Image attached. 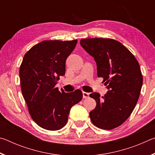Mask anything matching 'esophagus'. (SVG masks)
Returning <instances> with one entry per match:
<instances>
[{
	"label": "esophagus",
	"mask_w": 155,
	"mask_h": 155,
	"mask_svg": "<svg viewBox=\"0 0 155 155\" xmlns=\"http://www.w3.org/2000/svg\"><path fill=\"white\" fill-rule=\"evenodd\" d=\"M89 96H90V94H89V93L85 92V91H83V98H89Z\"/></svg>",
	"instance_id": "1"
}]
</instances>
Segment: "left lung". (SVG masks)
<instances>
[{
    "label": "left lung",
    "mask_w": 155,
    "mask_h": 155,
    "mask_svg": "<svg viewBox=\"0 0 155 155\" xmlns=\"http://www.w3.org/2000/svg\"><path fill=\"white\" fill-rule=\"evenodd\" d=\"M80 44L94 58L98 77L109 90L103 97L90 94L96 102L90 120L98 128L114 129L128 119L137 103L143 83L140 65L129 50L113 39H82Z\"/></svg>",
    "instance_id": "left-lung-1"
}]
</instances>
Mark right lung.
<instances>
[{
  "mask_svg": "<svg viewBox=\"0 0 155 155\" xmlns=\"http://www.w3.org/2000/svg\"><path fill=\"white\" fill-rule=\"evenodd\" d=\"M77 40H46L25 54L20 67L22 96L28 112L37 124L57 130L66 124L70 109L82 100L83 93L59 91L55 85L65 72V61Z\"/></svg>",
  "mask_w": 155,
  "mask_h": 155,
  "instance_id": "1",
  "label": "right lung"
}]
</instances>
